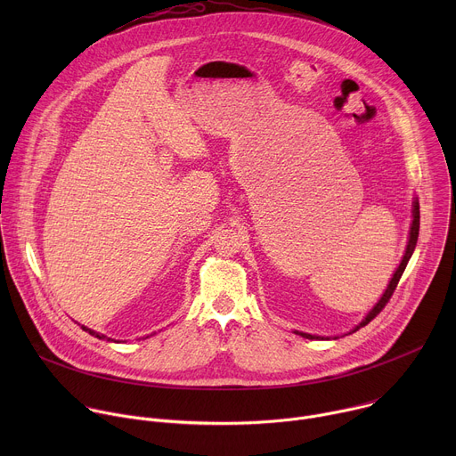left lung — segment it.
<instances>
[{"label": "left lung", "mask_w": 456, "mask_h": 456, "mask_svg": "<svg viewBox=\"0 0 456 456\" xmlns=\"http://www.w3.org/2000/svg\"><path fill=\"white\" fill-rule=\"evenodd\" d=\"M419 227H420V211H419V200H415V202H413V224H411V231H410V241H408V247H406L403 262H401L399 269L395 271L392 281H389L386 292H384L382 297L379 299V303H377V305L370 310V314L357 324V327L354 329V332L359 330L361 327H366V324H368L373 317H377V315L380 314V310L387 305V301L392 299V296H394V292H395V289H397V285H399V281H401V276H403V273H404V269H406V265H408V262H410V257H411V254H413V250H415V245H417V240H419ZM297 334L303 336V338H306V339H317L315 336H310V334H303V332H297Z\"/></svg>", "instance_id": "8db88e82"}]
</instances>
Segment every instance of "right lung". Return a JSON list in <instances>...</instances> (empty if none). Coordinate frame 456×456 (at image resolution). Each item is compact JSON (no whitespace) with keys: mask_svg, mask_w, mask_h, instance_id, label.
<instances>
[{"mask_svg":"<svg viewBox=\"0 0 456 456\" xmlns=\"http://www.w3.org/2000/svg\"><path fill=\"white\" fill-rule=\"evenodd\" d=\"M83 330H86V332H88V334H92V336H95V338H101V336H99V334H95V332H94V330H90V329H86V327H83ZM102 338H104V336H102Z\"/></svg>","mask_w":456,"mask_h":456,"instance_id":"right-lung-1","label":"right lung"}]
</instances>
